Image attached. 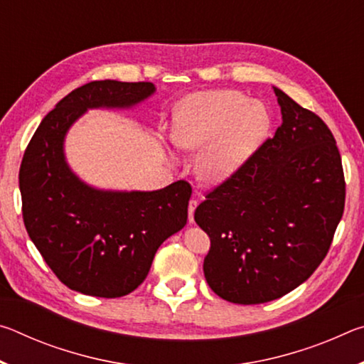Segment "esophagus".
Returning a JSON list of instances; mask_svg holds the SVG:
<instances>
[{"instance_id": "esophagus-1", "label": "esophagus", "mask_w": 364, "mask_h": 364, "mask_svg": "<svg viewBox=\"0 0 364 364\" xmlns=\"http://www.w3.org/2000/svg\"><path fill=\"white\" fill-rule=\"evenodd\" d=\"M197 204H199V202H197L196 199H191V200H189V207H188V212H189V223H194V210H196Z\"/></svg>"}]
</instances>
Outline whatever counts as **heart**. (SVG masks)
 <instances>
[{
    "instance_id": "obj_1",
    "label": "heart",
    "mask_w": 364,
    "mask_h": 364,
    "mask_svg": "<svg viewBox=\"0 0 364 364\" xmlns=\"http://www.w3.org/2000/svg\"><path fill=\"white\" fill-rule=\"evenodd\" d=\"M269 115L260 102L237 91H205L178 104L171 141L186 151L200 149L196 159L199 180L220 184L237 173L262 146Z\"/></svg>"
}]
</instances>
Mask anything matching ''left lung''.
Segmentation results:
<instances>
[{
    "mask_svg": "<svg viewBox=\"0 0 364 364\" xmlns=\"http://www.w3.org/2000/svg\"><path fill=\"white\" fill-rule=\"evenodd\" d=\"M274 95L282 114L274 136L194 213L210 237L208 286L239 305L279 299L310 278L345 205L342 159L328 125L284 91Z\"/></svg>",
    "mask_w": 364,
    "mask_h": 364,
    "instance_id": "obj_1",
    "label": "left lung"
}]
</instances>
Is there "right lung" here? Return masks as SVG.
<instances>
[{"instance_id": "1", "label": "right lung", "mask_w": 364, "mask_h": 364, "mask_svg": "<svg viewBox=\"0 0 364 364\" xmlns=\"http://www.w3.org/2000/svg\"><path fill=\"white\" fill-rule=\"evenodd\" d=\"M154 91L151 82L80 86L41 120L23 154V225L48 267L72 291L104 299L133 292L160 244L186 225L193 193L188 181L159 191H102L83 183L65 162V134L86 110L133 107Z\"/></svg>"}]
</instances>
